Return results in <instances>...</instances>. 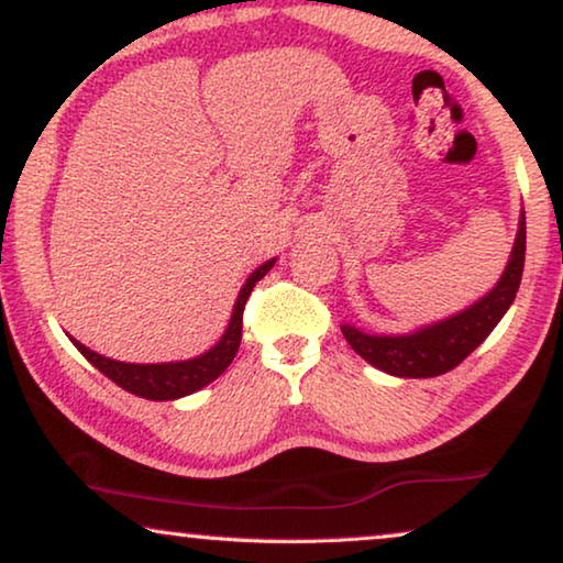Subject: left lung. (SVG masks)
Listing matches in <instances>:
<instances>
[{"mask_svg":"<svg viewBox=\"0 0 563 563\" xmlns=\"http://www.w3.org/2000/svg\"><path fill=\"white\" fill-rule=\"evenodd\" d=\"M523 258L526 216L521 211V216H518L516 241L504 274L471 307L455 311V314L445 319H438V322L415 327L410 332L397 334H372L354 327L352 322H344V340L372 367L383 369L393 377L445 375L448 369L461 365L475 347H481L483 340L496 330V324L511 309L518 284H521Z\"/></svg>","mask_w":563,"mask_h":563,"instance_id":"left-lung-1","label":"left lung"}]
</instances>
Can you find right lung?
I'll use <instances>...</instances> for the list:
<instances>
[{"label": "right lung", "instance_id": "right-lung-1", "mask_svg": "<svg viewBox=\"0 0 563 563\" xmlns=\"http://www.w3.org/2000/svg\"><path fill=\"white\" fill-rule=\"evenodd\" d=\"M276 258L264 262L258 269L249 274V279L241 287L236 301H233L231 319L223 330L221 340L213 344L211 350L191 360H176V362H153V365H137V362H118L110 357H102V354L92 352L85 347L82 342H77L70 336V342L85 360L90 362L92 367H98L102 375L110 377L112 383L123 387V390L133 393L137 397H145V400H178V397L194 395L201 390V387L211 385L216 377L223 375L233 357H236L239 344H241V319H244V305L249 294L256 287L258 279H264L266 274L272 272Z\"/></svg>", "mask_w": 563, "mask_h": 563}]
</instances>
